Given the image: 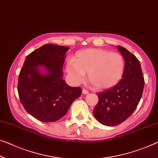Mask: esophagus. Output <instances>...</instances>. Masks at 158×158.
Here are the masks:
<instances>
[{
    "label": "esophagus",
    "instance_id": "esophagus-1",
    "mask_svg": "<svg viewBox=\"0 0 158 158\" xmlns=\"http://www.w3.org/2000/svg\"><path fill=\"white\" fill-rule=\"evenodd\" d=\"M82 93H83L84 94H88L89 91L86 90V89H82Z\"/></svg>",
    "mask_w": 158,
    "mask_h": 158
}]
</instances>
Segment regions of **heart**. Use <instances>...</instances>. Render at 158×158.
<instances>
[{
  "label": "heart",
  "instance_id": "heart-1",
  "mask_svg": "<svg viewBox=\"0 0 158 158\" xmlns=\"http://www.w3.org/2000/svg\"><path fill=\"white\" fill-rule=\"evenodd\" d=\"M123 56L103 49H88L77 54L67 64V71L74 84L88 79L96 89H107L118 83L124 71Z\"/></svg>",
  "mask_w": 158,
  "mask_h": 158
}]
</instances>
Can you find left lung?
Masks as SVG:
<instances>
[{"label":"left lung","instance_id":"left-lung-1","mask_svg":"<svg viewBox=\"0 0 158 158\" xmlns=\"http://www.w3.org/2000/svg\"><path fill=\"white\" fill-rule=\"evenodd\" d=\"M117 48L126 62L123 77L114 87L97 93L98 102L93 111L97 121L107 126H118L133 114L145 84L139 60L123 47Z\"/></svg>","mask_w":158,"mask_h":158}]
</instances>
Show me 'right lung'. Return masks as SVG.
Listing matches in <instances>:
<instances>
[{"label":"right lung","mask_w":158,"mask_h":158,"mask_svg":"<svg viewBox=\"0 0 158 158\" xmlns=\"http://www.w3.org/2000/svg\"><path fill=\"white\" fill-rule=\"evenodd\" d=\"M67 47L47 44L27 56L18 77L19 98L25 110L42 122H55L67 114L81 94L80 87L68 86L62 79ZM44 65L46 75L38 69Z\"/></svg>","instance_id":"right-lung-1"}]
</instances>
